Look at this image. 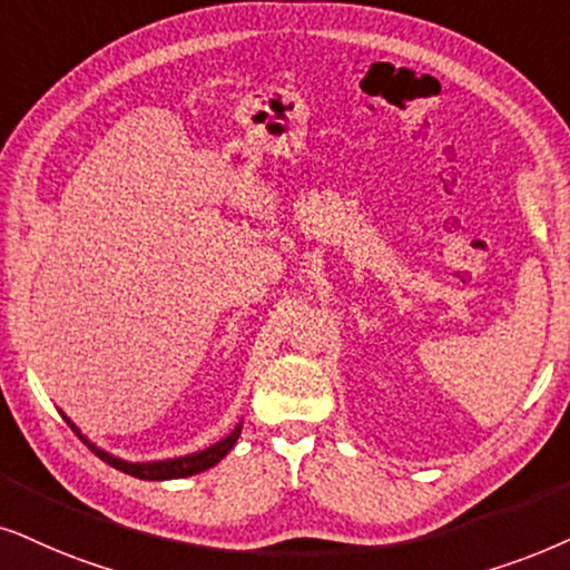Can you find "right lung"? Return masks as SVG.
<instances>
[{
	"label": "right lung",
	"instance_id": "right-lung-1",
	"mask_svg": "<svg viewBox=\"0 0 570 570\" xmlns=\"http://www.w3.org/2000/svg\"><path fill=\"white\" fill-rule=\"evenodd\" d=\"M73 431H76V426H73ZM76 434H78V431H76ZM239 434H242V426H236L232 434L223 439V442L207 446V450L194 452V455H186V458H176V460H157V463H126V460L112 458V455H107V452L97 450V446H94L91 442H86L83 436L81 439H83V444H89V450L94 452V455H97L99 460H105L107 465H112V468H118V471L128 473V476L147 479V481H163V479L194 476V473H202V471H207V468H213L215 463H220V460L226 458V452L236 444Z\"/></svg>",
	"mask_w": 570,
	"mask_h": 570
}]
</instances>
